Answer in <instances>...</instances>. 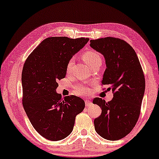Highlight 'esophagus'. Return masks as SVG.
Returning a JSON list of instances; mask_svg holds the SVG:
<instances>
[{"label": "esophagus", "instance_id": "esophagus-1", "mask_svg": "<svg viewBox=\"0 0 159 159\" xmlns=\"http://www.w3.org/2000/svg\"><path fill=\"white\" fill-rule=\"evenodd\" d=\"M85 104H86V107H90V106H92V101H89V100H86V101H85Z\"/></svg>", "mask_w": 159, "mask_h": 159}]
</instances>
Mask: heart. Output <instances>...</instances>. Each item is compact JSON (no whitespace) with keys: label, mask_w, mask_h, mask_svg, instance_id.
Returning a JSON list of instances; mask_svg holds the SVG:
<instances>
[{"label":"heart","mask_w":159,"mask_h":159,"mask_svg":"<svg viewBox=\"0 0 159 159\" xmlns=\"http://www.w3.org/2000/svg\"><path fill=\"white\" fill-rule=\"evenodd\" d=\"M82 58L85 61V63H86L91 68L97 64H101V63H102V58H101L100 54L97 53L96 51H93V50H89V51L84 52L82 55ZM73 64V59H70V60L68 61L67 64H66V72L69 73L70 71ZM75 90L80 93H86L89 92V89L86 86H82V85L77 86L75 87Z\"/></svg>","instance_id":"b5f03b06"}]
</instances>
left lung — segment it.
Instances as JSON below:
<instances>
[{
    "label": "left lung",
    "mask_w": 159,
    "mask_h": 159,
    "mask_svg": "<svg viewBox=\"0 0 159 159\" xmlns=\"http://www.w3.org/2000/svg\"><path fill=\"white\" fill-rule=\"evenodd\" d=\"M90 42V46L105 58L101 83L113 92L108 102L101 98L93 101L102 110L94 120L95 130L103 139L119 140L132 131L140 115L145 92L143 70L134 48L124 40L106 37Z\"/></svg>",
    "instance_id": "8db88e82"
}]
</instances>
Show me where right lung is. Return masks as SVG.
Returning <instances> with one entry per match:
<instances>
[{
  "mask_svg": "<svg viewBox=\"0 0 159 159\" xmlns=\"http://www.w3.org/2000/svg\"><path fill=\"white\" fill-rule=\"evenodd\" d=\"M89 41L88 38H47L23 65V108L35 131L48 140L60 141L69 136L75 116L84 109L82 98L73 95L62 98L56 89L57 81L66 77L68 61Z\"/></svg>",
  "mask_w": 159,
  "mask_h": 159,
  "instance_id": "obj_1",
  "label": "right lung"
}]
</instances>
